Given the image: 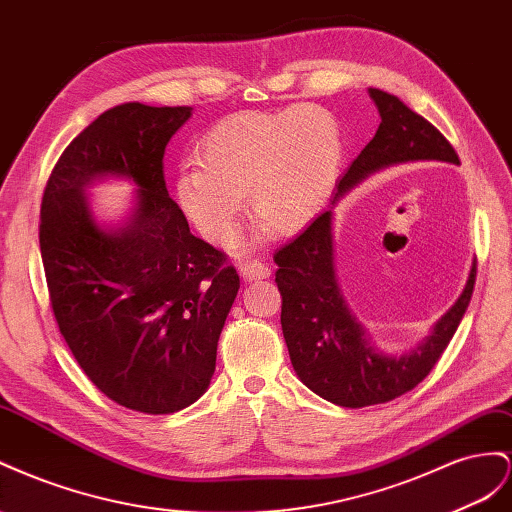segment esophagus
<instances>
[{
  "label": "esophagus",
  "mask_w": 512,
  "mask_h": 512,
  "mask_svg": "<svg viewBox=\"0 0 512 512\" xmlns=\"http://www.w3.org/2000/svg\"><path fill=\"white\" fill-rule=\"evenodd\" d=\"M240 276L244 281H259V279H268L270 276V268L261 261L253 259V261H244V264L238 268Z\"/></svg>",
  "instance_id": "34e87169"
}]
</instances>
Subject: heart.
<instances>
[{"instance_id":"b5f03b06","label":"heart","mask_w":512,"mask_h":512,"mask_svg":"<svg viewBox=\"0 0 512 512\" xmlns=\"http://www.w3.org/2000/svg\"><path fill=\"white\" fill-rule=\"evenodd\" d=\"M197 163L175 175V201L201 236L238 238L246 195L270 229L289 233L326 208L343 165L337 118L324 107L238 111L197 143Z\"/></svg>"}]
</instances>
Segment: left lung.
I'll return each mask as SVG.
<instances>
[{
	"mask_svg": "<svg viewBox=\"0 0 512 512\" xmlns=\"http://www.w3.org/2000/svg\"><path fill=\"white\" fill-rule=\"evenodd\" d=\"M379 128L339 180L332 206L369 175L407 163L459 165L455 148L403 100L369 87ZM276 285L283 296L281 326L291 364L306 388L341 407L386 403L416 388L448 347L470 304L476 264L457 302L437 319L429 337L405 354H386L349 309L334 268L332 210L319 214L296 240L274 255Z\"/></svg>",
	"mask_w": 512,
	"mask_h": 512,
	"instance_id": "left-lung-1",
	"label": "left lung"
}]
</instances>
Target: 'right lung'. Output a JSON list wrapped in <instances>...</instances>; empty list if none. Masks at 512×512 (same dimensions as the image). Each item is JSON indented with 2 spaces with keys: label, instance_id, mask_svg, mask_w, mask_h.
<instances>
[{
  "label": "right lung",
  "instance_id": "1",
  "mask_svg": "<svg viewBox=\"0 0 512 512\" xmlns=\"http://www.w3.org/2000/svg\"><path fill=\"white\" fill-rule=\"evenodd\" d=\"M191 115L143 102L105 111L70 141L42 195L40 253L62 337L100 392L143 414L180 412L208 390L240 289L167 193L165 148ZM109 177L138 186L118 226L86 201Z\"/></svg>",
  "mask_w": 512,
  "mask_h": 512
}]
</instances>
